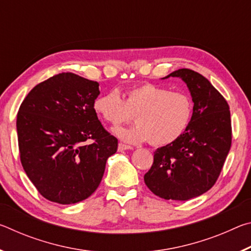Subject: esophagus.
Segmentation results:
<instances>
[{
  "instance_id": "esophagus-1",
  "label": "esophagus",
  "mask_w": 251,
  "mask_h": 251,
  "mask_svg": "<svg viewBox=\"0 0 251 251\" xmlns=\"http://www.w3.org/2000/svg\"><path fill=\"white\" fill-rule=\"evenodd\" d=\"M127 150H133V147L128 146V145H125V144H123V143L118 144V151H127Z\"/></svg>"
}]
</instances>
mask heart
<instances>
[{
    "label": "heart",
    "mask_w": 251,
    "mask_h": 251,
    "mask_svg": "<svg viewBox=\"0 0 251 251\" xmlns=\"http://www.w3.org/2000/svg\"><path fill=\"white\" fill-rule=\"evenodd\" d=\"M93 107L97 116L113 126L128 123L135 115V126L115 130L124 142L150 141L154 146H164L185 133L192 121L194 104L185 93L145 83L127 90L123 99L115 90L104 93L96 97Z\"/></svg>",
    "instance_id": "b5f03b06"
}]
</instances>
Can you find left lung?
Returning <instances> with one entry per match:
<instances>
[{
    "instance_id": "8db88e82",
    "label": "left lung",
    "mask_w": 251,
    "mask_h": 251,
    "mask_svg": "<svg viewBox=\"0 0 251 251\" xmlns=\"http://www.w3.org/2000/svg\"><path fill=\"white\" fill-rule=\"evenodd\" d=\"M168 77L186 83L194 101L193 117L179 138L157 148L144 180L156 196L184 201L206 193L219 177L231 146L230 110L223 95L197 72L180 69L164 78Z\"/></svg>"
}]
</instances>
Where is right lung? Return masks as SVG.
Returning a JSON list of instances; mask_svg holds the SVG:
<instances>
[{
	"instance_id": "right-lung-1",
	"label": "right lung",
	"mask_w": 251,
	"mask_h": 251,
	"mask_svg": "<svg viewBox=\"0 0 251 251\" xmlns=\"http://www.w3.org/2000/svg\"><path fill=\"white\" fill-rule=\"evenodd\" d=\"M100 84L61 73L36 85L21 104V163L29 180L50 201L70 205L95 192L117 138L105 130L93 104Z\"/></svg>"
}]
</instances>
